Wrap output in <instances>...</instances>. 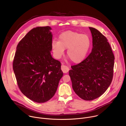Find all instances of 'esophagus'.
I'll return each instance as SVG.
<instances>
[{"mask_svg": "<svg viewBox=\"0 0 126 126\" xmlns=\"http://www.w3.org/2000/svg\"><path fill=\"white\" fill-rule=\"evenodd\" d=\"M61 70H62V71H63V73H67L69 71V68L67 67V66H65V65H61Z\"/></svg>", "mask_w": 126, "mask_h": 126, "instance_id": "obj_1", "label": "esophagus"}]
</instances>
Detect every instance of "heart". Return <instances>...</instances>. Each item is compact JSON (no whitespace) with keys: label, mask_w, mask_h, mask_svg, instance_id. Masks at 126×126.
<instances>
[{"label":"heart","mask_w":126,"mask_h":126,"mask_svg":"<svg viewBox=\"0 0 126 126\" xmlns=\"http://www.w3.org/2000/svg\"><path fill=\"white\" fill-rule=\"evenodd\" d=\"M91 45V39L88 35L69 30L59 35L58 41H53L51 48L56 58H60L65 49H67L68 58L74 63H79L85 59Z\"/></svg>","instance_id":"1"}]
</instances>
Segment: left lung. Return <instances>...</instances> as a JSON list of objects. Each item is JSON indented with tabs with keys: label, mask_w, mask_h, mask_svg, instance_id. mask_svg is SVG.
Here are the masks:
<instances>
[{
	"label": "left lung",
	"mask_w": 126,
	"mask_h": 126,
	"mask_svg": "<svg viewBox=\"0 0 126 126\" xmlns=\"http://www.w3.org/2000/svg\"><path fill=\"white\" fill-rule=\"evenodd\" d=\"M92 36L91 53L69 71L72 88L81 99L91 101L103 94L113 76L115 57L107 39L98 30L89 27Z\"/></svg>",
	"instance_id": "8db88e82"
}]
</instances>
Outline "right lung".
<instances>
[{"label":"right lung","mask_w":126,"mask_h":126,"mask_svg":"<svg viewBox=\"0 0 126 126\" xmlns=\"http://www.w3.org/2000/svg\"><path fill=\"white\" fill-rule=\"evenodd\" d=\"M49 26L31 29L17 45L13 69L20 91L28 98L44 103L55 95L63 75L61 63L52 58Z\"/></svg>","instance_id":"1"}]
</instances>
